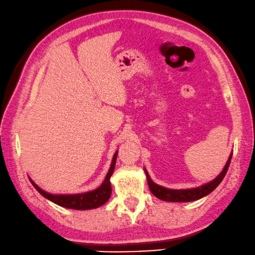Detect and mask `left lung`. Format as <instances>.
Masks as SVG:
<instances>
[{
	"mask_svg": "<svg viewBox=\"0 0 255 255\" xmlns=\"http://www.w3.org/2000/svg\"><path fill=\"white\" fill-rule=\"evenodd\" d=\"M233 154H230L228 160H227L225 167L221 171V173L218 175L217 178L213 179L212 181L204 183V185L196 187V188H190V189H168V188H165L163 186H159L157 183H155L152 180L150 179L149 174L146 168H144V172H146V177H147V182L148 186H149V189L151 191L152 195H155L156 197L162 199V201L165 202H193V201H197L199 198H203L204 196L209 195L212 193V191L217 188L220 182L225 178V175L228 171L230 160H232Z\"/></svg>",
	"mask_w": 255,
	"mask_h": 255,
	"instance_id": "left-lung-1",
	"label": "left lung"
}]
</instances>
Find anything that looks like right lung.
<instances>
[{
    "label": "right lung",
    "mask_w": 255,
    "mask_h": 255,
    "mask_svg": "<svg viewBox=\"0 0 255 255\" xmlns=\"http://www.w3.org/2000/svg\"><path fill=\"white\" fill-rule=\"evenodd\" d=\"M117 158V151L113 156V160L109 167V171L104 182L101 183L95 190L87 191V193L82 194H50L46 193L45 190L41 189L36 183H35L32 179L29 178V181L32 182L35 189L40 193L43 197L49 199L54 204L66 207V209H73V210H92L97 209L101 205H104L106 202L111 198L112 195V185H111V177L114 172L115 164Z\"/></svg>",
    "instance_id": "add662e5"
}]
</instances>
